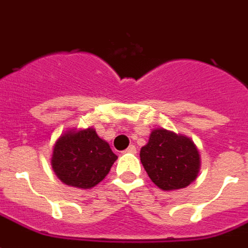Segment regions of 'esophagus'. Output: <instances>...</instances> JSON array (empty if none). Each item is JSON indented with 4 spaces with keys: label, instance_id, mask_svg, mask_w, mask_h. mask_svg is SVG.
I'll return each mask as SVG.
<instances>
[{
    "label": "esophagus",
    "instance_id": "1",
    "mask_svg": "<svg viewBox=\"0 0 248 248\" xmlns=\"http://www.w3.org/2000/svg\"><path fill=\"white\" fill-rule=\"evenodd\" d=\"M136 152H137V150H136L135 145H131V146L125 150V153H132V154H135Z\"/></svg>",
    "mask_w": 248,
    "mask_h": 248
}]
</instances>
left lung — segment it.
I'll use <instances>...</instances> for the list:
<instances>
[{"instance_id": "left-lung-1", "label": "left lung", "mask_w": 248, "mask_h": 248, "mask_svg": "<svg viewBox=\"0 0 248 248\" xmlns=\"http://www.w3.org/2000/svg\"><path fill=\"white\" fill-rule=\"evenodd\" d=\"M140 158L149 178L163 191L186 188L200 171V154L192 140L163 128L150 133Z\"/></svg>"}]
</instances>
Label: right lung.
Returning a JSON list of instances; mask_svg holds the SVG:
<instances>
[{
	"mask_svg": "<svg viewBox=\"0 0 248 248\" xmlns=\"http://www.w3.org/2000/svg\"><path fill=\"white\" fill-rule=\"evenodd\" d=\"M117 155L94 128L65 132L53 146L51 165L62 183L76 188L95 187L107 176Z\"/></svg>",
	"mask_w": 248,
	"mask_h": 248,
	"instance_id": "1",
	"label": "right lung"
}]
</instances>
